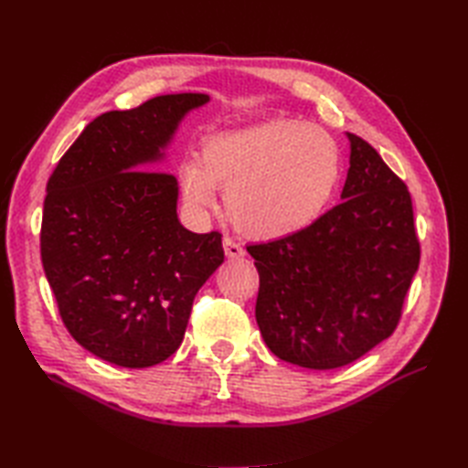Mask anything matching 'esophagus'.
I'll return each mask as SVG.
<instances>
[{"instance_id":"esophagus-1","label":"esophagus","mask_w":468,"mask_h":468,"mask_svg":"<svg viewBox=\"0 0 468 468\" xmlns=\"http://www.w3.org/2000/svg\"><path fill=\"white\" fill-rule=\"evenodd\" d=\"M223 250H225V255L229 257V260H241V257L245 255L243 247L237 241H233L231 237H225L223 239Z\"/></svg>"}]
</instances>
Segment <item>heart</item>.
I'll list each match as a JSON object with an SVG mask.
<instances>
[{
  "instance_id": "obj_1",
  "label": "heart",
  "mask_w": 468,
  "mask_h": 468,
  "mask_svg": "<svg viewBox=\"0 0 468 468\" xmlns=\"http://www.w3.org/2000/svg\"><path fill=\"white\" fill-rule=\"evenodd\" d=\"M342 175L335 138L300 121L260 122L207 138L201 158L178 166V185L193 208L225 207L243 233L275 239L302 231L322 215Z\"/></svg>"
}]
</instances>
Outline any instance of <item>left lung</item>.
<instances>
[{
  "mask_svg": "<svg viewBox=\"0 0 468 468\" xmlns=\"http://www.w3.org/2000/svg\"><path fill=\"white\" fill-rule=\"evenodd\" d=\"M347 138L344 201L302 231L247 247L267 347L312 370L350 364L390 337L420 263L409 188L364 138Z\"/></svg>",
  "mask_w": 468,
  "mask_h": 468,
  "instance_id": "obj_1",
  "label": "left lung"
}]
</instances>
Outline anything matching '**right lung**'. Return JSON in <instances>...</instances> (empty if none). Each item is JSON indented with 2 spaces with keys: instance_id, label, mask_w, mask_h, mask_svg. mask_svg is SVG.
<instances>
[{
  "instance_id": "right-lung-1",
  "label": "right lung",
  "mask_w": 468,
  "mask_h": 468,
  "mask_svg": "<svg viewBox=\"0 0 468 468\" xmlns=\"http://www.w3.org/2000/svg\"><path fill=\"white\" fill-rule=\"evenodd\" d=\"M207 102L165 94L101 114L48 181V283L74 340L111 364L148 367L173 356L197 292L225 260L221 233L181 225L176 178L156 171L178 122Z\"/></svg>"
}]
</instances>
